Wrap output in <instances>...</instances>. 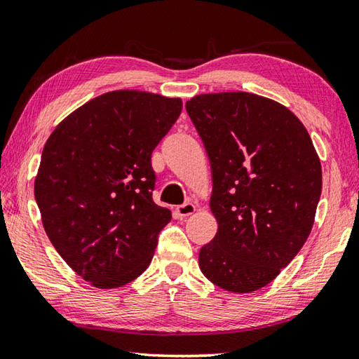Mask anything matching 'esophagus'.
Returning <instances> with one entry per match:
<instances>
[{
	"label": "esophagus",
	"mask_w": 359,
	"mask_h": 359,
	"mask_svg": "<svg viewBox=\"0 0 359 359\" xmlns=\"http://www.w3.org/2000/svg\"><path fill=\"white\" fill-rule=\"evenodd\" d=\"M195 211H197V208L192 203H184V205H181L177 208V212L180 217H189V215H192Z\"/></svg>",
	"instance_id": "esophagus-1"
}]
</instances>
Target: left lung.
<instances>
[{
  "label": "left lung",
  "mask_w": 359,
  "mask_h": 359,
  "mask_svg": "<svg viewBox=\"0 0 359 359\" xmlns=\"http://www.w3.org/2000/svg\"><path fill=\"white\" fill-rule=\"evenodd\" d=\"M186 111L212 172L215 238L198 264L215 286L248 294L295 258L313 228L322 167L306 128L287 107L248 92L197 95Z\"/></svg>",
  "instance_id": "left-lung-1"
}]
</instances>
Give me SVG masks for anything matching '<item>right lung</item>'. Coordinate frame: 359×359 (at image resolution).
Listing matches in <instances>:
<instances>
[{
    "label": "right lung",
    "mask_w": 359,
    "mask_h": 359,
    "mask_svg": "<svg viewBox=\"0 0 359 359\" xmlns=\"http://www.w3.org/2000/svg\"><path fill=\"white\" fill-rule=\"evenodd\" d=\"M182 109L181 98L114 90L64 118L43 147L34 195L62 259L100 289L150 266L172 212L151 198V153Z\"/></svg>",
    "instance_id": "1"
}]
</instances>
